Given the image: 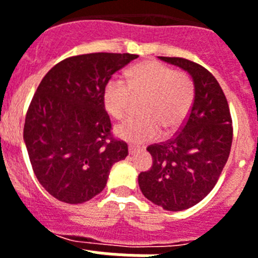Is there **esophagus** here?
<instances>
[{
	"label": "esophagus",
	"instance_id": "esophagus-1",
	"mask_svg": "<svg viewBox=\"0 0 258 258\" xmlns=\"http://www.w3.org/2000/svg\"><path fill=\"white\" fill-rule=\"evenodd\" d=\"M137 151H138V147H137V146L129 145V154L133 155V154H136Z\"/></svg>",
	"mask_w": 258,
	"mask_h": 258
}]
</instances>
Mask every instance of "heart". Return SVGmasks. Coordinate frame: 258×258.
Masks as SVG:
<instances>
[{
    "mask_svg": "<svg viewBox=\"0 0 258 258\" xmlns=\"http://www.w3.org/2000/svg\"><path fill=\"white\" fill-rule=\"evenodd\" d=\"M126 82L112 77L103 90V102L109 115L120 118L126 113L132 93L145 95L142 116L127 117L115 127L121 140L143 143L156 138L160 127L172 133L186 120L194 102V83L183 71H173L160 61L147 60L126 72Z\"/></svg>",
    "mask_w": 258,
    "mask_h": 258,
    "instance_id": "b5f03b06",
    "label": "heart"
}]
</instances>
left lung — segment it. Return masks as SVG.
Listing matches in <instances>:
<instances>
[{"label": "left lung", "instance_id": "left-lung-1", "mask_svg": "<svg viewBox=\"0 0 258 258\" xmlns=\"http://www.w3.org/2000/svg\"><path fill=\"white\" fill-rule=\"evenodd\" d=\"M186 71L194 102L178 133L147 147L152 166L138 183L150 202L166 211H183L202 202L216 186L230 155L232 120L220 84L208 70L183 58L159 56Z\"/></svg>", "mask_w": 258, "mask_h": 258}]
</instances>
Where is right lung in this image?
Here are the masks:
<instances>
[{
	"label": "right lung",
	"instance_id": "right-lung-1",
	"mask_svg": "<svg viewBox=\"0 0 258 258\" xmlns=\"http://www.w3.org/2000/svg\"><path fill=\"white\" fill-rule=\"evenodd\" d=\"M134 54L93 52L59 61L45 75L28 107L23 138L41 186L68 204L106 187L109 170L127 156L111 134L103 90Z\"/></svg>",
	"mask_w": 258,
	"mask_h": 258
}]
</instances>
